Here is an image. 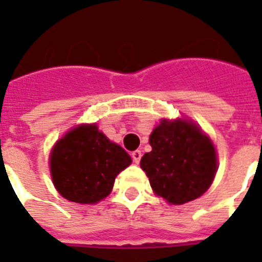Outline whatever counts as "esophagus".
Returning a JSON list of instances; mask_svg holds the SVG:
<instances>
[{"label": "esophagus", "mask_w": 262, "mask_h": 262, "mask_svg": "<svg viewBox=\"0 0 262 262\" xmlns=\"http://www.w3.org/2000/svg\"><path fill=\"white\" fill-rule=\"evenodd\" d=\"M141 156H143V154H141V151H139V149L135 152H132V159H133V162H135V163H137V164L140 163Z\"/></svg>", "instance_id": "34e87169"}]
</instances>
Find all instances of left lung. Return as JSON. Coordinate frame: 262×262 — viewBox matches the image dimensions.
Returning <instances> with one entry per match:
<instances>
[{"label":"left lung","mask_w":262,"mask_h":262,"mask_svg":"<svg viewBox=\"0 0 262 262\" xmlns=\"http://www.w3.org/2000/svg\"><path fill=\"white\" fill-rule=\"evenodd\" d=\"M152 151L140 166L156 194L171 204L199 199L215 178L216 151L194 123L163 119L149 136Z\"/></svg>","instance_id":"obj_1"}]
</instances>
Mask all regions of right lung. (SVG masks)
<instances>
[{
	"instance_id": "add662e5",
	"label": "right lung",
	"mask_w": 262,
	"mask_h": 262,
	"mask_svg": "<svg viewBox=\"0 0 262 262\" xmlns=\"http://www.w3.org/2000/svg\"><path fill=\"white\" fill-rule=\"evenodd\" d=\"M132 163L118 144L95 125H80L53 148L51 177L59 194L79 204H95L110 194L115 177Z\"/></svg>"
}]
</instances>
